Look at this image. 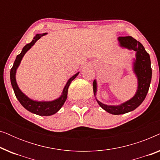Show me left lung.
<instances>
[{
  "label": "left lung",
  "instance_id": "left-lung-1",
  "mask_svg": "<svg viewBox=\"0 0 160 160\" xmlns=\"http://www.w3.org/2000/svg\"><path fill=\"white\" fill-rule=\"evenodd\" d=\"M118 40L121 47L136 52V60L133 64V70L138 78V86L134 97L119 106H108L96 99L102 108L114 115L124 114L130 112L135 110L142 103L148 93L152 75L149 54L146 51L143 46L132 36H120L118 38ZM92 85L94 94L96 95L97 82L95 80L93 82Z\"/></svg>",
  "mask_w": 160,
  "mask_h": 160
}]
</instances>
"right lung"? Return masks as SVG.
<instances>
[{
	"label": "right lung",
	"instance_id": "right-lung-1",
	"mask_svg": "<svg viewBox=\"0 0 160 160\" xmlns=\"http://www.w3.org/2000/svg\"><path fill=\"white\" fill-rule=\"evenodd\" d=\"M47 33H43V34H37L36 36L34 37L32 41L30 43L26 44L25 47H23L21 53L18 54L17 56L16 60H15L14 65L11 69L10 71V79L11 83H12V86L14 89V94L16 95V98L17 100H19L22 106L25 109H27L28 111H29L30 112L35 114L39 115V116H51L53 115L54 113L58 112L60 109L62 108V106L64 104L65 100L67 99L68 96V89L71 84L72 81L75 78L76 76H78V74L79 73H76L75 75L70 78L68 82H67L66 85L64 87L63 89L62 95L58 99L53 100V101H49V102H39V101H35L30 99L29 98H28L25 94L22 92L20 89L17 86V84L16 82V71L18 66L19 65L22 59L23 56L25 55V54L31 48L32 46L34 45V43L36 42L38 39L41 38V36H44Z\"/></svg>",
	"mask_w": 160,
	"mask_h": 160
}]
</instances>
